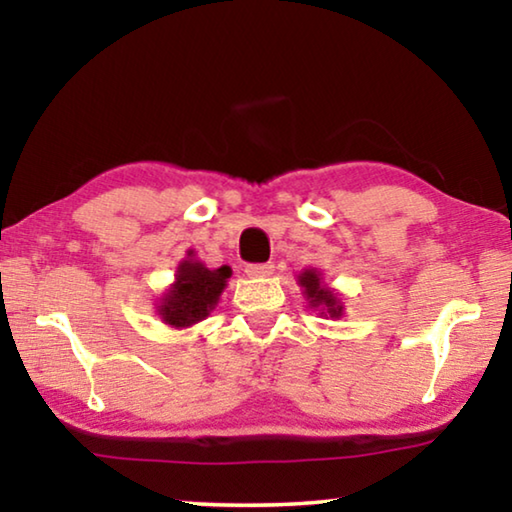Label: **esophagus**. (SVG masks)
Instances as JSON below:
<instances>
[{
  "label": "esophagus",
  "instance_id": "esophagus-1",
  "mask_svg": "<svg viewBox=\"0 0 512 512\" xmlns=\"http://www.w3.org/2000/svg\"><path fill=\"white\" fill-rule=\"evenodd\" d=\"M275 271V266L271 262L266 264H248L246 266V275L248 277H268Z\"/></svg>",
  "mask_w": 512,
  "mask_h": 512
}]
</instances>
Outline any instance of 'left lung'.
Listing matches in <instances>:
<instances>
[{"instance_id":"8db88e82","label":"left lung","mask_w":512,"mask_h":512,"mask_svg":"<svg viewBox=\"0 0 512 512\" xmlns=\"http://www.w3.org/2000/svg\"><path fill=\"white\" fill-rule=\"evenodd\" d=\"M300 287H305V296L311 302V307H318V305H325L327 307V314L332 318H339L341 316V302L336 300V296L327 287L320 284V277L316 271H305L300 275Z\"/></svg>"}]
</instances>
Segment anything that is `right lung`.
Returning a JSON list of instances; mask_svg holds the SVG:
<instances>
[{
  "instance_id": "1",
  "label": "right lung",
  "mask_w": 512,
  "mask_h": 512,
  "mask_svg": "<svg viewBox=\"0 0 512 512\" xmlns=\"http://www.w3.org/2000/svg\"><path fill=\"white\" fill-rule=\"evenodd\" d=\"M230 273L232 271L228 266L210 271V268H205L201 262H194V259L180 264L176 284L162 298L164 302L160 305L164 323L173 327H187L203 320L210 314V309H214Z\"/></svg>"
}]
</instances>
